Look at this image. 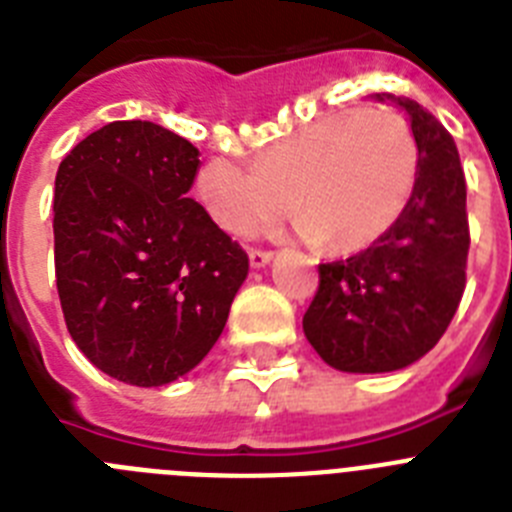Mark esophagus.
<instances>
[{
  "label": "esophagus",
  "mask_w": 512,
  "mask_h": 512,
  "mask_svg": "<svg viewBox=\"0 0 512 512\" xmlns=\"http://www.w3.org/2000/svg\"><path fill=\"white\" fill-rule=\"evenodd\" d=\"M248 259H251V266H266L271 259H274V251H266V248H251L248 251Z\"/></svg>",
  "instance_id": "esophagus-1"
}]
</instances>
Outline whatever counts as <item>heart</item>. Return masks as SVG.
Returning <instances> with one entry per match:
<instances>
[{
	"label": "heart",
	"instance_id": "1",
	"mask_svg": "<svg viewBox=\"0 0 512 512\" xmlns=\"http://www.w3.org/2000/svg\"><path fill=\"white\" fill-rule=\"evenodd\" d=\"M418 176V143L395 110H348L320 117L271 143L256 164L210 158L197 189L215 223L251 235L287 210L330 251L372 243L408 205Z\"/></svg>",
	"mask_w": 512,
	"mask_h": 512
}]
</instances>
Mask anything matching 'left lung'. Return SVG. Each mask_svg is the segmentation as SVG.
I'll use <instances>...</instances> for the list:
<instances>
[{
	"label": "left lung",
	"instance_id": "1",
	"mask_svg": "<svg viewBox=\"0 0 512 512\" xmlns=\"http://www.w3.org/2000/svg\"><path fill=\"white\" fill-rule=\"evenodd\" d=\"M418 176L408 205L377 241L318 266V292L302 328L325 364L341 372H395L441 341L467 287V182L441 122L408 97Z\"/></svg>",
	"mask_w": 512,
	"mask_h": 512
}]
</instances>
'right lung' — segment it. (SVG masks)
<instances>
[{"instance_id": "obj_1", "label": "right lung", "mask_w": 512, "mask_h": 512, "mask_svg": "<svg viewBox=\"0 0 512 512\" xmlns=\"http://www.w3.org/2000/svg\"><path fill=\"white\" fill-rule=\"evenodd\" d=\"M200 151L117 120L58 166L53 256L63 320L104 374L161 387L200 364L248 274V253L187 197Z\"/></svg>"}]
</instances>
